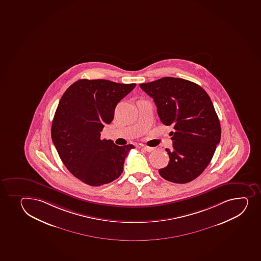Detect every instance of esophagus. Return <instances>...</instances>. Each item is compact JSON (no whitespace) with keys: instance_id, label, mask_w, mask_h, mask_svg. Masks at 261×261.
<instances>
[{"instance_id":"obj_1","label":"esophagus","mask_w":261,"mask_h":261,"mask_svg":"<svg viewBox=\"0 0 261 261\" xmlns=\"http://www.w3.org/2000/svg\"><path fill=\"white\" fill-rule=\"evenodd\" d=\"M143 150H145V151H148V152H151V151H153V147H149V146H143Z\"/></svg>"}]
</instances>
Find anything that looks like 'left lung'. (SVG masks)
Returning a JSON list of instances; mask_svg holds the SVG:
<instances>
[{
    "instance_id": "8db88e82",
    "label": "left lung",
    "mask_w": 261,
    "mask_h": 261,
    "mask_svg": "<svg viewBox=\"0 0 261 261\" xmlns=\"http://www.w3.org/2000/svg\"><path fill=\"white\" fill-rule=\"evenodd\" d=\"M140 88L152 97L160 121L172 125L173 150L159 175L174 183H188L198 177L220 142L221 126L213 102L201 86L183 79L164 77Z\"/></svg>"
}]
</instances>
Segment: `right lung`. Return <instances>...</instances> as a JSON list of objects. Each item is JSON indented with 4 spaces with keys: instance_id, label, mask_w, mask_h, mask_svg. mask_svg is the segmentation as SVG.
I'll return each instance as SVG.
<instances>
[{
    "instance_id": "right-lung-1",
    "label": "right lung",
    "mask_w": 261,
    "mask_h": 261,
    "mask_svg": "<svg viewBox=\"0 0 261 261\" xmlns=\"http://www.w3.org/2000/svg\"><path fill=\"white\" fill-rule=\"evenodd\" d=\"M136 84L80 80L62 95L52 122V141L67 169L87 185L98 187L123 172L133 145L119 146L101 140L105 124L113 121L116 105Z\"/></svg>"
}]
</instances>
